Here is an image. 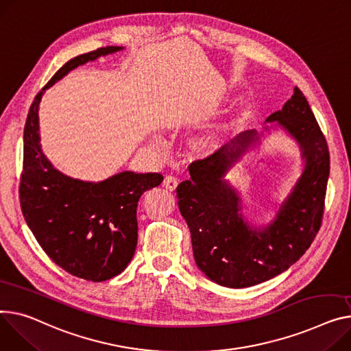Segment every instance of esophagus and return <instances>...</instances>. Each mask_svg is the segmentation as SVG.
Listing matches in <instances>:
<instances>
[{
    "mask_svg": "<svg viewBox=\"0 0 351 351\" xmlns=\"http://www.w3.org/2000/svg\"><path fill=\"white\" fill-rule=\"evenodd\" d=\"M163 186H165L168 191H175L178 186V178L175 175H167L165 179H163Z\"/></svg>",
    "mask_w": 351,
    "mask_h": 351,
    "instance_id": "1",
    "label": "esophagus"
}]
</instances>
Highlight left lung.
Here are the masks:
<instances>
[{"instance_id":"8db88e82","label":"left lung","mask_w":351,"mask_h":351,"mask_svg":"<svg viewBox=\"0 0 351 351\" xmlns=\"http://www.w3.org/2000/svg\"><path fill=\"white\" fill-rule=\"evenodd\" d=\"M267 121H278L287 130L306 159L292 193L268 227L250 228L239 215V196L223 180L224 172L258 139L254 130L240 134L231 145L193 160L191 179L176 188L196 265L221 287L248 288L287 271L306 252L322 226L330 154L306 97L295 87L282 110L272 112Z\"/></svg>"}]
</instances>
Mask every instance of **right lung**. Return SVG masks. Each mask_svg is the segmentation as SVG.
Segmentation results:
<instances>
[{
  "mask_svg": "<svg viewBox=\"0 0 351 351\" xmlns=\"http://www.w3.org/2000/svg\"><path fill=\"white\" fill-rule=\"evenodd\" d=\"M121 49L107 46L64 63L36 95L23 128L19 180L23 219L56 265L93 282L121 274L132 260L138 240V200L160 184L163 176L121 172L91 183L60 173L40 149L38 108L43 91L70 70Z\"/></svg>",
  "mask_w": 351,
  "mask_h": 351,
  "instance_id": "add662e5",
  "label": "right lung"
}]
</instances>
